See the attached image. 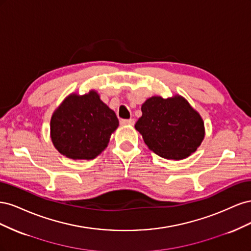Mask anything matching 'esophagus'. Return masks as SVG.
<instances>
[{"label":"esophagus","mask_w":251,"mask_h":251,"mask_svg":"<svg viewBox=\"0 0 251 251\" xmlns=\"http://www.w3.org/2000/svg\"><path fill=\"white\" fill-rule=\"evenodd\" d=\"M120 124L123 126H133L135 124V120L132 118L131 119H121Z\"/></svg>","instance_id":"34e87169"}]
</instances>
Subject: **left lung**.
Returning a JSON list of instances; mask_svg holds the SVG:
<instances>
[{"label":"left lung","mask_w":251,"mask_h":251,"mask_svg":"<svg viewBox=\"0 0 251 251\" xmlns=\"http://www.w3.org/2000/svg\"><path fill=\"white\" fill-rule=\"evenodd\" d=\"M141 111L135 128L158 156L181 160L200 147L205 134L203 119L185 98L153 96L144 101Z\"/></svg>","instance_id":"left-lung-1"}]
</instances>
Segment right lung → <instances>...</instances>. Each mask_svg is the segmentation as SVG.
Listing matches in <instances>:
<instances>
[{
	"mask_svg": "<svg viewBox=\"0 0 251 251\" xmlns=\"http://www.w3.org/2000/svg\"><path fill=\"white\" fill-rule=\"evenodd\" d=\"M118 125L115 112L95 91L81 96L71 94L51 117V140L62 155L74 160H91L108 147Z\"/></svg>",
	"mask_w": 251,
	"mask_h": 251,
	"instance_id": "add662e5",
	"label": "right lung"
}]
</instances>
